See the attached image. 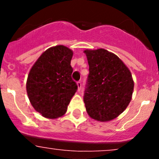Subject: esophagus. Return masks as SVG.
I'll use <instances>...</instances> for the list:
<instances>
[{"mask_svg":"<svg viewBox=\"0 0 159 159\" xmlns=\"http://www.w3.org/2000/svg\"><path fill=\"white\" fill-rule=\"evenodd\" d=\"M77 85H78V91H80V90H81V81H78V82H77Z\"/></svg>","mask_w":159,"mask_h":159,"instance_id":"obj_1","label":"esophagus"}]
</instances>
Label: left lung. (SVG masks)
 <instances>
[{"label": "left lung", "mask_w": 159, "mask_h": 159, "mask_svg": "<svg viewBox=\"0 0 159 159\" xmlns=\"http://www.w3.org/2000/svg\"><path fill=\"white\" fill-rule=\"evenodd\" d=\"M89 65L84 102L88 114L99 121L121 115L132 97L134 81L124 62L107 50H84Z\"/></svg>", "instance_id": "8db88e82"}]
</instances>
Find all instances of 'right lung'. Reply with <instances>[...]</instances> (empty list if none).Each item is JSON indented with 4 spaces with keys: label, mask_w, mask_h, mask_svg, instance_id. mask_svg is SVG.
<instances>
[{
    "label": "right lung",
    "mask_w": 159,
    "mask_h": 159,
    "mask_svg": "<svg viewBox=\"0 0 159 159\" xmlns=\"http://www.w3.org/2000/svg\"><path fill=\"white\" fill-rule=\"evenodd\" d=\"M73 51L64 45L46 50L30 68L26 89L30 104L43 117L54 119L66 113L78 89L72 80Z\"/></svg>",
    "instance_id": "right-lung-1"
}]
</instances>
